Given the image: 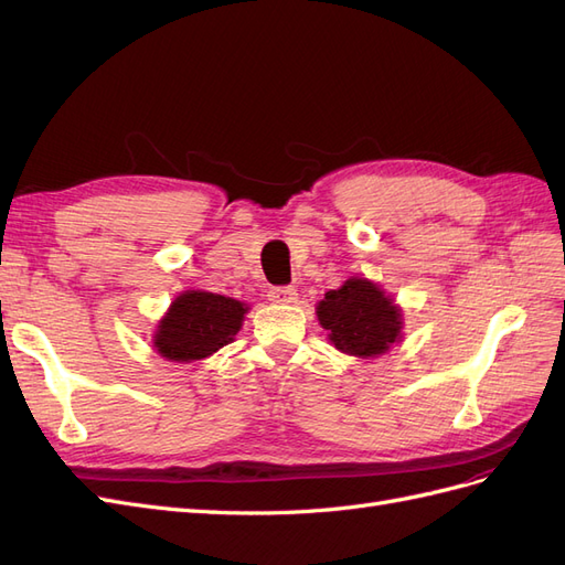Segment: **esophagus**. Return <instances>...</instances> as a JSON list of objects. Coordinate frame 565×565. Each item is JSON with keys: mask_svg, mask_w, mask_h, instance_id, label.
Masks as SVG:
<instances>
[{"mask_svg": "<svg viewBox=\"0 0 565 565\" xmlns=\"http://www.w3.org/2000/svg\"><path fill=\"white\" fill-rule=\"evenodd\" d=\"M297 299V289L289 285H278L268 289V301L273 303H292Z\"/></svg>", "mask_w": 565, "mask_h": 565, "instance_id": "obj_1", "label": "esophagus"}]
</instances>
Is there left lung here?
<instances>
[{
  "instance_id": "1",
  "label": "left lung",
  "mask_w": 565,
  "mask_h": 565,
  "mask_svg": "<svg viewBox=\"0 0 565 565\" xmlns=\"http://www.w3.org/2000/svg\"><path fill=\"white\" fill-rule=\"evenodd\" d=\"M316 313L341 353L374 358L401 341V309L380 285L365 278H349L339 289L324 292Z\"/></svg>"
}]
</instances>
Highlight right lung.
<instances>
[{"mask_svg":"<svg viewBox=\"0 0 565 565\" xmlns=\"http://www.w3.org/2000/svg\"><path fill=\"white\" fill-rule=\"evenodd\" d=\"M247 303L224 295L188 289L179 295L158 322L152 347L177 363H193L226 347L241 332Z\"/></svg>","mask_w":565,"mask_h":565,"instance_id":"add662e5","label":"right lung"}]
</instances>
